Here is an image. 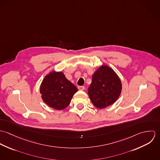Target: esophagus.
I'll use <instances>...</instances> for the list:
<instances>
[{"label": "esophagus", "mask_w": 160, "mask_h": 160, "mask_svg": "<svg viewBox=\"0 0 160 160\" xmlns=\"http://www.w3.org/2000/svg\"><path fill=\"white\" fill-rule=\"evenodd\" d=\"M78 89L79 90V91H84L85 89V88L84 86H78Z\"/></svg>", "instance_id": "obj_1"}]
</instances>
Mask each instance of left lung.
<instances>
[{
  "instance_id": "left-lung-1",
  "label": "left lung",
  "mask_w": 160,
  "mask_h": 160,
  "mask_svg": "<svg viewBox=\"0 0 160 160\" xmlns=\"http://www.w3.org/2000/svg\"><path fill=\"white\" fill-rule=\"evenodd\" d=\"M121 91L120 78L113 69L104 65L100 66L92 75L88 95L96 108L103 109L113 104Z\"/></svg>"
}]
</instances>
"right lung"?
Returning <instances> with one entry per match:
<instances>
[{"label":"right lung","instance_id":"add662e5","mask_svg":"<svg viewBox=\"0 0 160 160\" xmlns=\"http://www.w3.org/2000/svg\"><path fill=\"white\" fill-rule=\"evenodd\" d=\"M78 91L62 71H50L44 77L40 86L42 100L49 107L57 110L67 108Z\"/></svg>","mask_w":160,"mask_h":160}]
</instances>
